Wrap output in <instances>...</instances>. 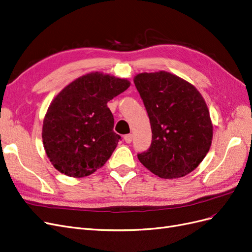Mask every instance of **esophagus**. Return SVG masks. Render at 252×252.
Instances as JSON below:
<instances>
[{
  "label": "esophagus",
  "instance_id": "obj_1",
  "mask_svg": "<svg viewBox=\"0 0 252 252\" xmlns=\"http://www.w3.org/2000/svg\"><path fill=\"white\" fill-rule=\"evenodd\" d=\"M132 138H133L132 134H126V135H124V141H125L127 144L131 143V142H132Z\"/></svg>",
  "mask_w": 252,
  "mask_h": 252
}]
</instances>
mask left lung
Instances as JSON below:
<instances>
[{"label":"left lung","mask_w":252,"mask_h":252,"mask_svg":"<svg viewBox=\"0 0 252 252\" xmlns=\"http://www.w3.org/2000/svg\"><path fill=\"white\" fill-rule=\"evenodd\" d=\"M133 81L152 130L149 149L137 158L160 178L184 177L203 160L213 140L202 96L192 84L163 71L138 74Z\"/></svg>","instance_id":"obj_1"}]
</instances>
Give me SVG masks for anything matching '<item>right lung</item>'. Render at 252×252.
<instances>
[{
	"label": "right lung",
	"instance_id": "obj_1",
	"mask_svg": "<svg viewBox=\"0 0 252 252\" xmlns=\"http://www.w3.org/2000/svg\"><path fill=\"white\" fill-rule=\"evenodd\" d=\"M130 82L91 73L60 92L48 108L42 142L50 161L63 174L91 175L111 156L121 140L107 102L126 91Z\"/></svg>",
	"mask_w": 252,
	"mask_h": 252
}]
</instances>
